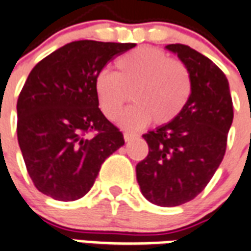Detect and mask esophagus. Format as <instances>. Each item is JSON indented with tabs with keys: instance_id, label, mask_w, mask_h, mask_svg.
<instances>
[{
	"instance_id": "1",
	"label": "esophagus",
	"mask_w": 251,
	"mask_h": 251,
	"mask_svg": "<svg viewBox=\"0 0 251 251\" xmlns=\"http://www.w3.org/2000/svg\"><path fill=\"white\" fill-rule=\"evenodd\" d=\"M136 136H138V133H135V132H124V140H126V142H129V140H131V139H133V138H136Z\"/></svg>"
}]
</instances>
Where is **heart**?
<instances>
[{
  "label": "heart",
  "mask_w": 251,
  "mask_h": 251,
  "mask_svg": "<svg viewBox=\"0 0 251 251\" xmlns=\"http://www.w3.org/2000/svg\"><path fill=\"white\" fill-rule=\"evenodd\" d=\"M95 93L103 113L118 118L129 98L135 104L122 116L124 127H143L152 120L167 124L176 119L191 95L187 68L156 48H139L115 61V75L107 71L95 78Z\"/></svg>",
  "instance_id": "1"
}]
</instances>
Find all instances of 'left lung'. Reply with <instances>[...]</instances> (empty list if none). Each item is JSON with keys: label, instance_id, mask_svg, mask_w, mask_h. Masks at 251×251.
<instances>
[{"label": "left lung", "instance_id": "left-lung-1", "mask_svg": "<svg viewBox=\"0 0 251 251\" xmlns=\"http://www.w3.org/2000/svg\"><path fill=\"white\" fill-rule=\"evenodd\" d=\"M191 78V95L178 118L144 133L148 155L136 164L144 198L162 207L180 206L204 190L222 162L233 100L225 73L202 53L170 44Z\"/></svg>", "mask_w": 251, "mask_h": 251}]
</instances>
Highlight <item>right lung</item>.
Instances as JSON below:
<instances>
[{
	"label": "right lung",
	"instance_id": "1",
	"mask_svg": "<svg viewBox=\"0 0 251 251\" xmlns=\"http://www.w3.org/2000/svg\"><path fill=\"white\" fill-rule=\"evenodd\" d=\"M135 44L80 40L43 58L17 100V138L40 193L71 202L84 197L104 160L124 144L123 133L103 115L95 78ZM88 132H95L92 138Z\"/></svg>",
	"mask_w": 251,
	"mask_h": 251
}]
</instances>
